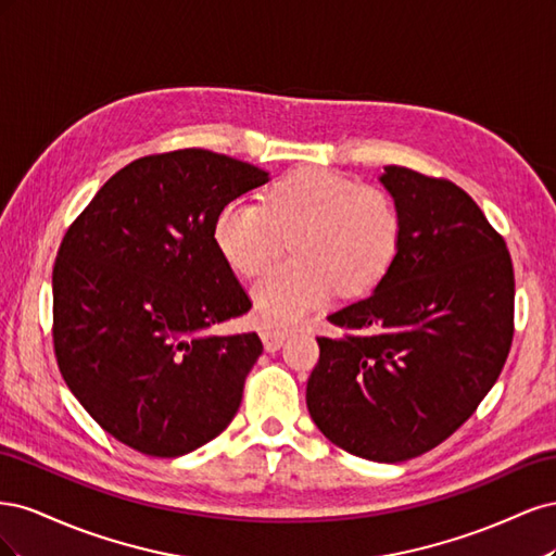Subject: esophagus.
<instances>
[{
    "instance_id": "34e87169",
    "label": "esophagus",
    "mask_w": 556,
    "mask_h": 556,
    "mask_svg": "<svg viewBox=\"0 0 556 556\" xmlns=\"http://www.w3.org/2000/svg\"><path fill=\"white\" fill-rule=\"evenodd\" d=\"M260 333H262L264 348H266L268 352L278 350V348L285 343V339H288V333H285V331H278V329H271V327H262V329H260Z\"/></svg>"
}]
</instances>
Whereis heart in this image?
<instances>
[{
	"label": "heart",
	"mask_w": 556,
	"mask_h": 556,
	"mask_svg": "<svg viewBox=\"0 0 556 556\" xmlns=\"http://www.w3.org/2000/svg\"><path fill=\"white\" fill-rule=\"evenodd\" d=\"M217 250L233 271L255 276L292 239L294 260L282 262L252 285L262 323L285 329L339 288L362 294L392 266L401 217L394 199L327 169L285 176L266 204L248 197L231 199L215 217Z\"/></svg>",
	"instance_id": "1"
}]
</instances>
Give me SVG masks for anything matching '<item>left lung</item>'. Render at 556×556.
<instances>
[{
	"mask_svg": "<svg viewBox=\"0 0 556 556\" xmlns=\"http://www.w3.org/2000/svg\"><path fill=\"white\" fill-rule=\"evenodd\" d=\"M401 237L374 294L329 315L306 387L317 429L345 452L396 464L457 431L513 343L515 274L501 233L457 185L384 166Z\"/></svg>",
	"mask_w": 556,
	"mask_h": 556,
	"instance_id": "obj_1",
	"label": "left lung"
}]
</instances>
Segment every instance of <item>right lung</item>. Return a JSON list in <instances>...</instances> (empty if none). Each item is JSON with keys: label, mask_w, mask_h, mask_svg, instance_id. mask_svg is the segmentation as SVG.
Returning a JSON list of instances; mask_svg holds the SVG:
<instances>
[{"label": "right lung", "mask_w": 556, "mask_h": 556, "mask_svg": "<svg viewBox=\"0 0 556 556\" xmlns=\"http://www.w3.org/2000/svg\"><path fill=\"white\" fill-rule=\"evenodd\" d=\"M268 182L201 148L134 160L66 229L53 268L60 374L94 422L150 457L220 435L262 355L255 331L204 333L252 308L215 217Z\"/></svg>", "instance_id": "add662e5"}]
</instances>
